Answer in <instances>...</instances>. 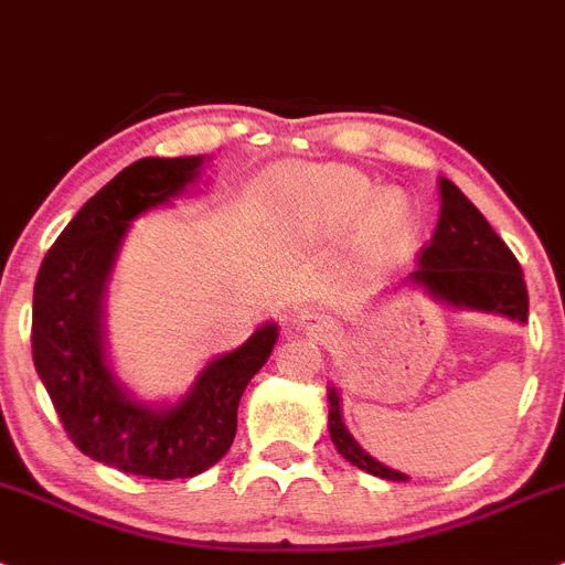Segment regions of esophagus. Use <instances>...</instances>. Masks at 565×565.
<instances>
[{
  "label": "esophagus",
  "instance_id": "esophagus-1",
  "mask_svg": "<svg viewBox=\"0 0 565 565\" xmlns=\"http://www.w3.org/2000/svg\"><path fill=\"white\" fill-rule=\"evenodd\" d=\"M296 330H301L303 335L316 338V341L327 343L332 341V338L338 335V327L330 321L327 316H318V312H301V316H296Z\"/></svg>",
  "mask_w": 565,
  "mask_h": 565
}]
</instances>
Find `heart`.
<instances>
[{"label": "heart", "mask_w": 565, "mask_h": 565, "mask_svg": "<svg viewBox=\"0 0 565 565\" xmlns=\"http://www.w3.org/2000/svg\"><path fill=\"white\" fill-rule=\"evenodd\" d=\"M273 233L289 247H318L350 233L352 258L366 273L398 267L418 244L420 218L401 190H377L352 167L289 164L269 179Z\"/></svg>", "instance_id": "heart-1"}]
</instances>
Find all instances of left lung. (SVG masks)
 Segmentation results:
<instances>
[{
    "label": "left lung",
    "instance_id": "8db88e82",
    "mask_svg": "<svg viewBox=\"0 0 565 565\" xmlns=\"http://www.w3.org/2000/svg\"><path fill=\"white\" fill-rule=\"evenodd\" d=\"M420 267L406 284L424 287L435 301L455 310H478L489 316H507L518 323L529 318V292L523 269L512 249L503 244L492 224L483 218L449 179H440V218L431 242L420 249ZM330 398V438L338 455L352 466L384 480H409L361 449L341 418L338 390H327Z\"/></svg>",
    "mask_w": 565,
    "mask_h": 565
}]
</instances>
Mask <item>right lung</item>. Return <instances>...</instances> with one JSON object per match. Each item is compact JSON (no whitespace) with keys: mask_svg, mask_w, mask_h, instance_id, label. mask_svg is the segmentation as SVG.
<instances>
[{"mask_svg":"<svg viewBox=\"0 0 565 565\" xmlns=\"http://www.w3.org/2000/svg\"><path fill=\"white\" fill-rule=\"evenodd\" d=\"M204 156L139 159L85 201L62 230L33 287V364L78 452L141 478H193L233 446L238 401L267 364L278 323L213 358L175 404L136 401L113 375L105 289L130 222L201 179Z\"/></svg>","mask_w":565,"mask_h":565,"instance_id":"add662e5","label":"right lung"}]
</instances>
